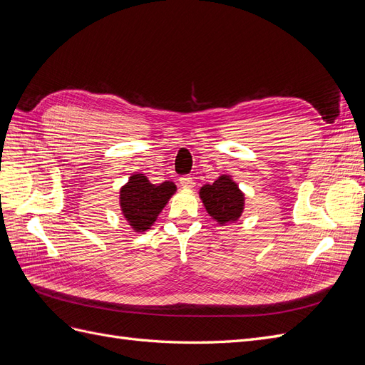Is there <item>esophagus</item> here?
Here are the masks:
<instances>
[{"mask_svg": "<svg viewBox=\"0 0 365 365\" xmlns=\"http://www.w3.org/2000/svg\"><path fill=\"white\" fill-rule=\"evenodd\" d=\"M180 184H181L182 189H193V187H195V181H193L192 176H182V178L180 180Z\"/></svg>", "mask_w": 365, "mask_h": 365, "instance_id": "1", "label": "esophagus"}]
</instances>
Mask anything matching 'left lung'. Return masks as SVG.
Wrapping results in <instances>:
<instances>
[{"label":"left lung","mask_w":365,"mask_h":365,"mask_svg":"<svg viewBox=\"0 0 365 365\" xmlns=\"http://www.w3.org/2000/svg\"><path fill=\"white\" fill-rule=\"evenodd\" d=\"M200 197L219 225L236 222L245 208V195L230 175H220L213 184L202 185Z\"/></svg>","instance_id":"8db88e82"}]
</instances>
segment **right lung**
<instances>
[{
    "instance_id": "add662e5",
    "label": "right lung",
    "mask_w": 365,
    "mask_h": 365,
    "mask_svg": "<svg viewBox=\"0 0 365 365\" xmlns=\"http://www.w3.org/2000/svg\"><path fill=\"white\" fill-rule=\"evenodd\" d=\"M176 192L172 181L152 184L145 173H134L120 189V210L129 227L143 233L149 230Z\"/></svg>"
}]
</instances>
